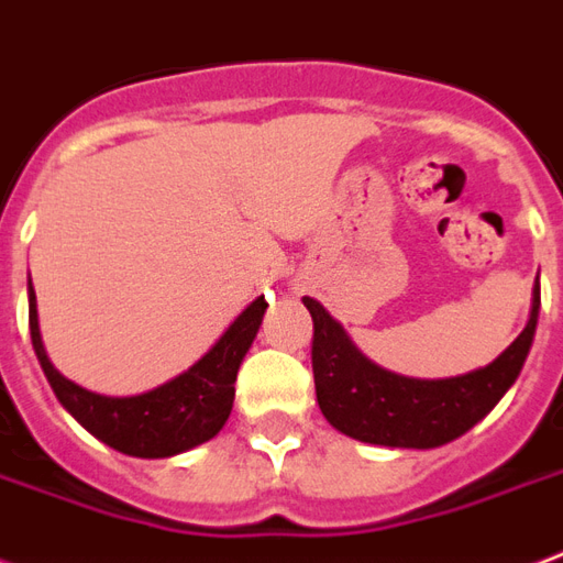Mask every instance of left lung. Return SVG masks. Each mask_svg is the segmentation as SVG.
<instances>
[{
  "label": "left lung",
  "mask_w": 563,
  "mask_h": 563,
  "mask_svg": "<svg viewBox=\"0 0 563 563\" xmlns=\"http://www.w3.org/2000/svg\"><path fill=\"white\" fill-rule=\"evenodd\" d=\"M303 307L312 316V375L324 419L360 443L437 449L482 422L520 377L538 330L540 286L531 291L526 328L499 357L466 375L437 380L380 368L319 300L303 298Z\"/></svg>",
  "instance_id": "left-lung-1"
}]
</instances>
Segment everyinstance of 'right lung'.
<instances>
[{"label": "right lung", "mask_w": 563, "mask_h": 563, "mask_svg": "<svg viewBox=\"0 0 563 563\" xmlns=\"http://www.w3.org/2000/svg\"><path fill=\"white\" fill-rule=\"evenodd\" d=\"M268 310L265 298L247 303L239 319L221 333L212 349L188 366L183 375L170 377L156 389L139 396H100L73 384L46 357L37 324V298L29 280V330L43 375L53 386L55 398L76 419L111 449L129 457H174L195 445L212 440L230 419L235 398V375L244 354L251 351Z\"/></svg>", "instance_id": "right-lung-1"}]
</instances>
